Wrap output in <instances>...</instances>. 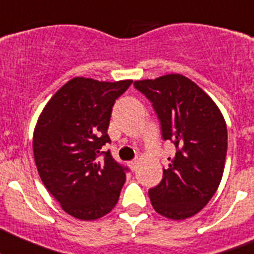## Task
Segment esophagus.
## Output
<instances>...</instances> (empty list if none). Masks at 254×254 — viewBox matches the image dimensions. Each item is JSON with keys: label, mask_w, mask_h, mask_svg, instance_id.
<instances>
[{"label": "esophagus", "mask_w": 254, "mask_h": 254, "mask_svg": "<svg viewBox=\"0 0 254 254\" xmlns=\"http://www.w3.org/2000/svg\"><path fill=\"white\" fill-rule=\"evenodd\" d=\"M127 165H129V167L132 170V171H135V170L137 169V165H139V161H137L136 159L131 160V161L127 162Z\"/></svg>", "instance_id": "obj_1"}]
</instances>
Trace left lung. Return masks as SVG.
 <instances>
[{
	"label": "left lung",
	"mask_w": 254,
	"mask_h": 254,
	"mask_svg": "<svg viewBox=\"0 0 254 254\" xmlns=\"http://www.w3.org/2000/svg\"><path fill=\"white\" fill-rule=\"evenodd\" d=\"M152 103L164 140L176 146L161 182L149 190L151 205L170 220L200 212L222 180L227 154V127L216 103L181 74L134 82Z\"/></svg>",
	"instance_id": "obj_1"
}]
</instances>
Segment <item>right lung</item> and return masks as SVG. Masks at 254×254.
I'll list each match as a JSON object with an SVG mask.
<instances>
[{"mask_svg":"<svg viewBox=\"0 0 254 254\" xmlns=\"http://www.w3.org/2000/svg\"><path fill=\"white\" fill-rule=\"evenodd\" d=\"M131 83L75 77L57 90L37 120L33 154L39 177L61 207L78 220H98L119 200L127 167L102 147L110 142L115 99ZM102 153L105 160L99 162Z\"/></svg>","mask_w":254,"mask_h":254,"instance_id":"1","label":"right lung"}]
</instances>
